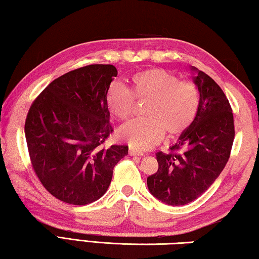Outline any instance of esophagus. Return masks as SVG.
<instances>
[{
	"mask_svg": "<svg viewBox=\"0 0 259 259\" xmlns=\"http://www.w3.org/2000/svg\"><path fill=\"white\" fill-rule=\"evenodd\" d=\"M129 154H130L131 156H135V155H137V156H143V155H144L142 151L136 150V148H129Z\"/></svg>",
	"mask_w": 259,
	"mask_h": 259,
	"instance_id": "obj_1",
	"label": "esophagus"
}]
</instances>
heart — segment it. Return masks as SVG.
Masks as SVG:
<instances>
[{
  "mask_svg": "<svg viewBox=\"0 0 259 259\" xmlns=\"http://www.w3.org/2000/svg\"><path fill=\"white\" fill-rule=\"evenodd\" d=\"M133 87L114 83L107 93V106L116 119L128 120L133 115L136 99L144 102L145 117L121 126L119 137L131 147L147 150L160 142L164 131L177 136L194 121L200 107L198 87L179 78L165 69L152 68L136 73Z\"/></svg>",
  "mask_w": 259,
  "mask_h": 259,
  "instance_id": "b5f03b06",
  "label": "heart"
}]
</instances>
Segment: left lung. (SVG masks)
I'll return each mask as SVG.
<instances>
[{"label":"left lung","mask_w":259,"mask_h":259,"mask_svg":"<svg viewBox=\"0 0 259 259\" xmlns=\"http://www.w3.org/2000/svg\"><path fill=\"white\" fill-rule=\"evenodd\" d=\"M192 69L200 93L198 114L169 153H156L159 169L147 177L150 192L169 205L190 203L211 186L230 159L235 135L222 88L202 71Z\"/></svg>","instance_id":"obj_1"}]
</instances>
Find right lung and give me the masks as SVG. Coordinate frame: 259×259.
Returning <instances> with one entry per match:
<instances>
[{
	"label": "right lung",
	"instance_id": "1",
	"mask_svg": "<svg viewBox=\"0 0 259 259\" xmlns=\"http://www.w3.org/2000/svg\"><path fill=\"white\" fill-rule=\"evenodd\" d=\"M113 65L95 64L52 81L35 98L25 122L30 162L46 190L63 202L84 205L106 193L128 146L105 147L113 133L107 93Z\"/></svg>",
	"mask_w": 259,
	"mask_h": 259
}]
</instances>
